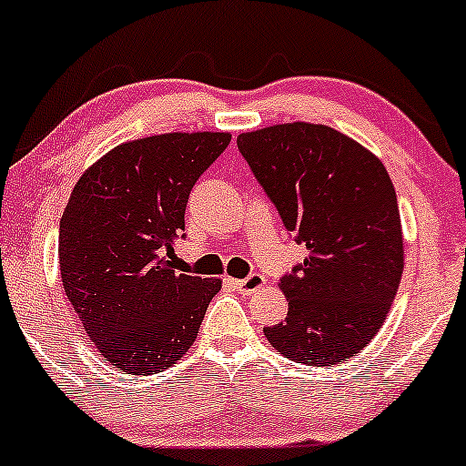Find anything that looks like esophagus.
Here are the masks:
<instances>
[{"instance_id": "esophagus-1", "label": "esophagus", "mask_w": 466, "mask_h": 466, "mask_svg": "<svg viewBox=\"0 0 466 466\" xmlns=\"http://www.w3.org/2000/svg\"><path fill=\"white\" fill-rule=\"evenodd\" d=\"M232 285L237 291L243 293V296H249V293L258 291V289L265 287V276L260 274H249L248 278H238V280H232Z\"/></svg>"}]
</instances>
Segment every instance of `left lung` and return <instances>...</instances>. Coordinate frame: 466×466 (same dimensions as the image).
Wrapping results in <instances>:
<instances>
[{
  "mask_svg": "<svg viewBox=\"0 0 466 466\" xmlns=\"http://www.w3.org/2000/svg\"><path fill=\"white\" fill-rule=\"evenodd\" d=\"M238 151L309 256L280 278L285 322L265 337L287 360L335 366L370 344L403 276L397 192L377 155L324 125L240 133Z\"/></svg>",
  "mask_w": 466,
  "mask_h": 466,
  "instance_id": "8db88e82",
  "label": "left lung"
}]
</instances>
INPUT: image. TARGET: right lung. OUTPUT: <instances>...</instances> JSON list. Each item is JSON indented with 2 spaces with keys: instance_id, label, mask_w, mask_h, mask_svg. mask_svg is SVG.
Returning <instances> with one entry per match:
<instances>
[{
  "instance_id": "obj_1",
  "label": "right lung",
  "mask_w": 466,
  "mask_h": 466,
  "mask_svg": "<svg viewBox=\"0 0 466 466\" xmlns=\"http://www.w3.org/2000/svg\"><path fill=\"white\" fill-rule=\"evenodd\" d=\"M229 133H164L111 148L74 186L58 228L69 304L105 361L127 374L173 366L192 344L218 278L175 271L192 186Z\"/></svg>"
}]
</instances>
